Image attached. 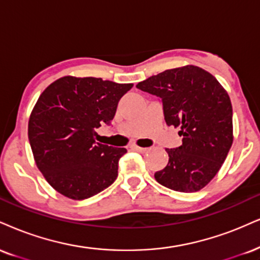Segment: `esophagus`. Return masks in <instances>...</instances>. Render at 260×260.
<instances>
[{
	"label": "esophagus",
	"instance_id": "obj_1",
	"mask_svg": "<svg viewBox=\"0 0 260 260\" xmlns=\"http://www.w3.org/2000/svg\"><path fill=\"white\" fill-rule=\"evenodd\" d=\"M132 149L136 150V151H138V152H142V154H144V152H148L150 150L149 148H140V146H138V145H133Z\"/></svg>",
	"mask_w": 260,
	"mask_h": 260
}]
</instances>
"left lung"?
<instances>
[{
  "label": "left lung",
  "mask_w": 260,
  "mask_h": 260,
  "mask_svg": "<svg viewBox=\"0 0 260 260\" xmlns=\"http://www.w3.org/2000/svg\"><path fill=\"white\" fill-rule=\"evenodd\" d=\"M137 88L158 96L168 126L179 127V148L166 149L170 160L155 179L180 192L201 190L215 177L233 145V106L217 79L195 65L149 77Z\"/></svg>",
  "instance_id": "left-lung-1"
}]
</instances>
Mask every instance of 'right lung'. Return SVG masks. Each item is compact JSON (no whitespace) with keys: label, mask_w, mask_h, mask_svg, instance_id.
<instances>
[{"label":"right lung","mask_w":260,"mask_h":260,"mask_svg":"<svg viewBox=\"0 0 260 260\" xmlns=\"http://www.w3.org/2000/svg\"><path fill=\"white\" fill-rule=\"evenodd\" d=\"M132 87L96 77L64 76L40 95L27 136L37 168L65 198L88 199L116 180L118 160L127 150L95 143V129L110 124L118 102Z\"/></svg>","instance_id":"1"}]
</instances>
